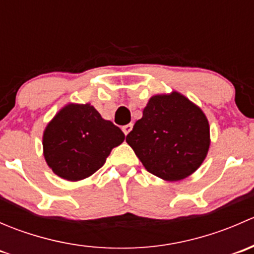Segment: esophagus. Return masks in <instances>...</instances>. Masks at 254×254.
<instances>
[{
	"label": "esophagus",
	"mask_w": 254,
	"mask_h": 254,
	"mask_svg": "<svg viewBox=\"0 0 254 254\" xmlns=\"http://www.w3.org/2000/svg\"><path fill=\"white\" fill-rule=\"evenodd\" d=\"M131 129H132V124L124 125V127H123V132H124L125 135H127L130 131H131Z\"/></svg>",
	"instance_id": "obj_1"
}]
</instances>
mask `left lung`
<instances>
[{
    "label": "left lung",
    "instance_id": "obj_1",
    "mask_svg": "<svg viewBox=\"0 0 254 254\" xmlns=\"http://www.w3.org/2000/svg\"><path fill=\"white\" fill-rule=\"evenodd\" d=\"M127 142L148 172L163 181H182L205 160L209 122L200 107L179 92L155 94L127 135Z\"/></svg>",
    "mask_w": 254,
    "mask_h": 254
}]
</instances>
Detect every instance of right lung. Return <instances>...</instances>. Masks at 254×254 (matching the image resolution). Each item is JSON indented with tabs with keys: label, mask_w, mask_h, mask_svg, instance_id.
Here are the masks:
<instances>
[{
	"label": "right lung",
	"mask_w": 254,
	"mask_h": 254,
	"mask_svg": "<svg viewBox=\"0 0 254 254\" xmlns=\"http://www.w3.org/2000/svg\"><path fill=\"white\" fill-rule=\"evenodd\" d=\"M124 139V132L93 106L68 103L48 123L43 153L56 176L77 182L97 172Z\"/></svg>",
	"instance_id": "right-lung-1"
}]
</instances>
